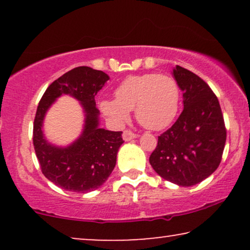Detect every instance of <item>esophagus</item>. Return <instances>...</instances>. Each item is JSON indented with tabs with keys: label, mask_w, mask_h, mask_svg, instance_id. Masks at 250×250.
<instances>
[{
	"label": "esophagus",
	"mask_w": 250,
	"mask_h": 250,
	"mask_svg": "<svg viewBox=\"0 0 250 250\" xmlns=\"http://www.w3.org/2000/svg\"><path fill=\"white\" fill-rule=\"evenodd\" d=\"M135 138H138V134L128 131V129H126V131H124V133H123V139H124L125 141H131V140Z\"/></svg>",
	"instance_id": "34e87169"
}]
</instances>
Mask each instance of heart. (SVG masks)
<instances>
[{
  "label": "heart",
  "mask_w": 250,
  "mask_h": 250,
  "mask_svg": "<svg viewBox=\"0 0 250 250\" xmlns=\"http://www.w3.org/2000/svg\"><path fill=\"white\" fill-rule=\"evenodd\" d=\"M116 99H104L99 108L112 123L121 125L135 109L143 127L159 131L175 119L181 91L175 78L165 74H143L126 77L115 90Z\"/></svg>",
  "instance_id": "heart-1"
}]
</instances>
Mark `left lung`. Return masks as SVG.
Returning <instances> with one entry per match:
<instances>
[{
	"instance_id": "left-lung-1",
	"label": "left lung",
	"mask_w": 250,
	"mask_h": 250,
	"mask_svg": "<svg viewBox=\"0 0 250 250\" xmlns=\"http://www.w3.org/2000/svg\"><path fill=\"white\" fill-rule=\"evenodd\" d=\"M173 76L183 92V111L158 136L149 162L163 179L191 187L217 169L227 129L220 102L206 82L181 66L174 67Z\"/></svg>"
}]
</instances>
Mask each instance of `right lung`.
Segmentation results:
<instances>
[{
	"instance_id": "right-lung-1",
	"label": "right lung",
	"mask_w": 250,
	"mask_h": 250,
	"mask_svg": "<svg viewBox=\"0 0 250 250\" xmlns=\"http://www.w3.org/2000/svg\"><path fill=\"white\" fill-rule=\"evenodd\" d=\"M109 76L90 67H77L63 74L46 88L34 119L33 143L44 176L61 189L86 193L100 188L115 168L123 132L99 127L95 95ZM61 95H70L81 102L85 119L80 138L67 147L54 146L42 133L48 108Z\"/></svg>"
}]
</instances>
